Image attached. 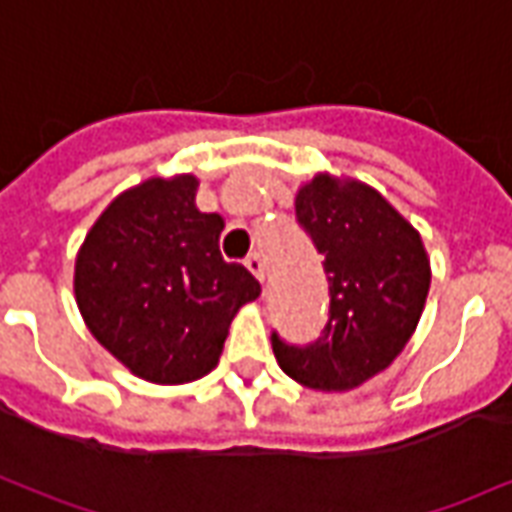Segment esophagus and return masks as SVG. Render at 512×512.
Wrapping results in <instances>:
<instances>
[{
	"label": "esophagus",
	"mask_w": 512,
	"mask_h": 512,
	"mask_svg": "<svg viewBox=\"0 0 512 512\" xmlns=\"http://www.w3.org/2000/svg\"><path fill=\"white\" fill-rule=\"evenodd\" d=\"M244 263H246V268H249V271H252L257 279H260V282H266V266H263V257L257 255V252H252V255L246 257Z\"/></svg>",
	"instance_id": "34e87169"
}]
</instances>
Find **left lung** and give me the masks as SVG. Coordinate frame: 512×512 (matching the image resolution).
Segmentation results:
<instances>
[{"instance_id": "8db88e82", "label": "left lung", "mask_w": 512, "mask_h": 512, "mask_svg": "<svg viewBox=\"0 0 512 512\" xmlns=\"http://www.w3.org/2000/svg\"><path fill=\"white\" fill-rule=\"evenodd\" d=\"M296 216L326 255L329 323L310 348L274 334V356L296 384L351 392L403 354L430 290L422 235L365 180L315 172L296 191Z\"/></svg>"}]
</instances>
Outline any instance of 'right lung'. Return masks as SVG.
<instances>
[{
    "instance_id": "obj_1",
    "label": "right lung",
    "mask_w": 512,
    "mask_h": 512,
    "mask_svg": "<svg viewBox=\"0 0 512 512\" xmlns=\"http://www.w3.org/2000/svg\"><path fill=\"white\" fill-rule=\"evenodd\" d=\"M197 189V175L178 172L120 191L76 252L84 326L150 384L208 376L238 310L260 296V282L219 252L224 219L197 208Z\"/></svg>"
}]
</instances>
